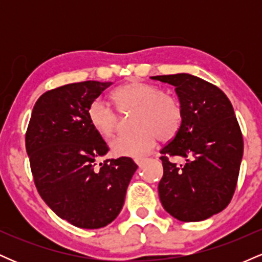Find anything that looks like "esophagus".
I'll list each match as a JSON object with an SVG mask.
<instances>
[{
    "instance_id": "esophagus-1",
    "label": "esophagus",
    "mask_w": 262,
    "mask_h": 262,
    "mask_svg": "<svg viewBox=\"0 0 262 262\" xmlns=\"http://www.w3.org/2000/svg\"><path fill=\"white\" fill-rule=\"evenodd\" d=\"M135 164H137L138 165V166H141V165H143L144 164V162H145V159H143V158H139V159H135Z\"/></svg>"
}]
</instances>
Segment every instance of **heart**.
<instances>
[{"label":"heart","mask_w":262,"mask_h":262,"mask_svg":"<svg viewBox=\"0 0 262 262\" xmlns=\"http://www.w3.org/2000/svg\"><path fill=\"white\" fill-rule=\"evenodd\" d=\"M111 98L121 113L134 111L133 127L138 128L119 134L111 141V149L116 156L139 159L154 150L158 138L167 140L179 130L182 119L179 101L152 83L129 81L114 90ZM87 118L103 138H110L118 125L117 113L102 100L91 102Z\"/></svg>","instance_id":"b5f03b06"}]
</instances>
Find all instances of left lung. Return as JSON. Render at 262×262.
Returning <instances> with one entry per match:
<instances>
[{"label": "left lung", "instance_id": "1", "mask_svg": "<svg viewBox=\"0 0 262 262\" xmlns=\"http://www.w3.org/2000/svg\"><path fill=\"white\" fill-rule=\"evenodd\" d=\"M150 79L175 87L182 110L179 130L160 151L162 207L181 222L208 219L229 204L239 176L244 143L233 106L221 89L193 75ZM175 156L185 164L171 162Z\"/></svg>", "mask_w": 262, "mask_h": 262}]
</instances>
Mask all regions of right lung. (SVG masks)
<instances>
[{"label": "right lung", "instance_id": "obj_1", "mask_svg": "<svg viewBox=\"0 0 262 262\" xmlns=\"http://www.w3.org/2000/svg\"><path fill=\"white\" fill-rule=\"evenodd\" d=\"M111 82L83 81L43 93L33 108L26 133L35 187L60 218L82 229L112 223L124 204L137 164L112 159L106 141L90 124L87 110Z\"/></svg>", "mask_w": 262, "mask_h": 262}]
</instances>
